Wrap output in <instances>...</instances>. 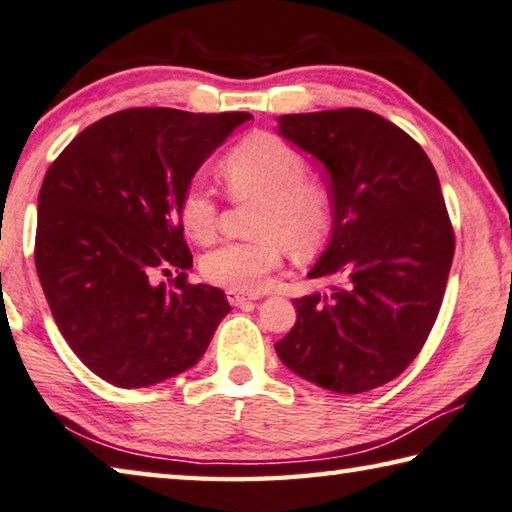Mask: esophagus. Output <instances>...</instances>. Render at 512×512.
Segmentation results:
<instances>
[{
    "mask_svg": "<svg viewBox=\"0 0 512 512\" xmlns=\"http://www.w3.org/2000/svg\"><path fill=\"white\" fill-rule=\"evenodd\" d=\"M227 299H229L231 306H242V303H247V301H256L258 297H251V294H242V292L227 290Z\"/></svg>",
    "mask_w": 512,
    "mask_h": 512,
    "instance_id": "34e87169",
    "label": "esophagus"
}]
</instances>
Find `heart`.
I'll return each mask as SVG.
<instances>
[{
    "instance_id": "1",
    "label": "heart",
    "mask_w": 512,
    "mask_h": 512,
    "mask_svg": "<svg viewBox=\"0 0 512 512\" xmlns=\"http://www.w3.org/2000/svg\"><path fill=\"white\" fill-rule=\"evenodd\" d=\"M222 175L240 197H263L256 240L224 242L202 256L200 272L209 283L233 292H261L283 263L285 249L310 256L324 245L333 222L328 186L308 177V161L297 148L267 132L240 141L222 161ZM179 220L197 242L218 233V204L202 179L186 186Z\"/></svg>"
}]
</instances>
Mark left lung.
<instances>
[{"label": "left lung", "instance_id": "obj_1", "mask_svg": "<svg viewBox=\"0 0 512 512\" xmlns=\"http://www.w3.org/2000/svg\"><path fill=\"white\" fill-rule=\"evenodd\" d=\"M279 134L326 168L333 233L308 272L337 285L294 299L276 355L299 378L364 393L407 369L441 310L454 231L425 150L369 110L279 116Z\"/></svg>", "mask_w": 512, "mask_h": 512}]
</instances>
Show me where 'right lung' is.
<instances>
[{"label": "right lung", "mask_w": 512, "mask_h": 512, "mask_svg": "<svg viewBox=\"0 0 512 512\" xmlns=\"http://www.w3.org/2000/svg\"><path fill=\"white\" fill-rule=\"evenodd\" d=\"M249 112L132 107L85 128L44 175L35 270L80 362L121 389L184 373L204 355L229 301L191 285L179 202ZM178 272L171 288L159 272Z\"/></svg>", "instance_id": "add662e5"}]
</instances>
